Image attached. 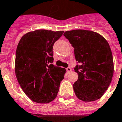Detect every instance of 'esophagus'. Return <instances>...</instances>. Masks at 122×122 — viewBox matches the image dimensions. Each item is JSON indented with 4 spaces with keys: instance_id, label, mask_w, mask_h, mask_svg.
<instances>
[{
    "instance_id": "34e87169",
    "label": "esophagus",
    "mask_w": 122,
    "mask_h": 122,
    "mask_svg": "<svg viewBox=\"0 0 122 122\" xmlns=\"http://www.w3.org/2000/svg\"><path fill=\"white\" fill-rule=\"evenodd\" d=\"M66 71H67V72H70L71 71V68L70 67L66 68Z\"/></svg>"
}]
</instances>
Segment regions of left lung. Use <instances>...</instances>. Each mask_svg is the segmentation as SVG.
<instances>
[{"instance_id": "obj_1", "label": "left lung", "mask_w": 122, "mask_h": 122, "mask_svg": "<svg viewBox=\"0 0 122 122\" xmlns=\"http://www.w3.org/2000/svg\"><path fill=\"white\" fill-rule=\"evenodd\" d=\"M64 36L74 48L76 61L81 65L74 68L78 79L73 84L75 94L84 102L102 97L112 81L113 55L106 39L92 30L66 31Z\"/></svg>"}]
</instances>
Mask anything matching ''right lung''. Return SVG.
<instances>
[{"mask_svg": "<svg viewBox=\"0 0 122 122\" xmlns=\"http://www.w3.org/2000/svg\"><path fill=\"white\" fill-rule=\"evenodd\" d=\"M63 32L36 30L24 34L18 44L16 77L22 90L33 102L46 104L57 97L66 70L52 64V49Z\"/></svg>", "mask_w": 122, "mask_h": 122, "instance_id": "add662e5", "label": "right lung"}]
</instances>
